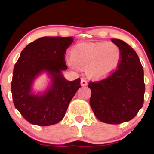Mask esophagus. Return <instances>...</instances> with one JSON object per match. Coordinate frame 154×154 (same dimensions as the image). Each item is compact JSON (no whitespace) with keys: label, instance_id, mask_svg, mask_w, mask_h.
I'll list each match as a JSON object with an SVG mask.
<instances>
[{"label":"esophagus","instance_id":"34e87169","mask_svg":"<svg viewBox=\"0 0 154 154\" xmlns=\"http://www.w3.org/2000/svg\"><path fill=\"white\" fill-rule=\"evenodd\" d=\"M87 85H88V82L82 77V78L81 79V85H82V86H86Z\"/></svg>","mask_w":154,"mask_h":154}]
</instances>
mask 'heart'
<instances>
[{
  "instance_id": "b5f03b06",
  "label": "heart",
  "mask_w": 154,
  "mask_h": 154,
  "mask_svg": "<svg viewBox=\"0 0 154 154\" xmlns=\"http://www.w3.org/2000/svg\"><path fill=\"white\" fill-rule=\"evenodd\" d=\"M121 60L122 51L115 43H86L72 48L68 63L75 69H85L90 77L101 78L115 72Z\"/></svg>"
}]
</instances>
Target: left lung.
I'll use <instances>...</instances> for the list:
<instances>
[{
	"mask_svg": "<svg viewBox=\"0 0 154 154\" xmlns=\"http://www.w3.org/2000/svg\"><path fill=\"white\" fill-rule=\"evenodd\" d=\"M122 51L119 67L106 78L88 83L90 104L98 119L118 125L133 119L143 105V69L132 48L118 39H111Z\"/></svg>",
	"mask_w": 154,
	"mask_h": 154,
	"instance_id": "obj_1",
	"label": "left lung"
}]
</instances>
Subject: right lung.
Wrapping results in <instances>:
<instances>
[{
    "mask_svg": "<svg viewBox=\"0 0 154 154\" xmlns=\"http://www.w3.org/2000/svg\"><path fill=\"white\" fill-rule=\"evenodd\" d=\"M73 41L72 37H43L28 44L21 53L14 68L12 98L16 109L29 123L49 126L59 122L81 87L80 78L68 81L61 73L67 69L65 54ZM43 71L52 77V86L43 95L31 94L33 79Z\"/></svg>",
    "mask_w": 154,
    "mask_h": 154,
    "instance_id": "add662e5",
    "label": "right lung"
}]
</instances>
